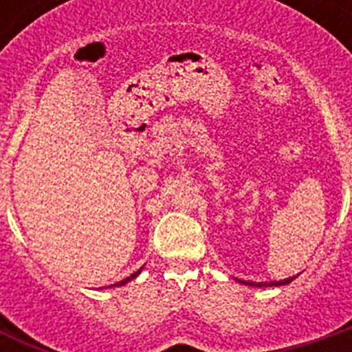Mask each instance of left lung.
I'll return each mask as SVG.
<instances>
[{
  "instance_id": "obj_1",
  "label": "left lung",
  "mask_w": 352,
  "mask_h": 352,
  "mask_svg": "<svg viewBox=\"0 0 352 352\" xmlns=\"http://www.w3.org/2000/svg\"><path fill=\"white\" fill-rule=\"evenodd\" d=\"M298 276V275H296ZM296 276H289L285 280H278V282H247V280H239V284H245V285H254V287H278V285H285V284H291Z\"/></svg>"
}]
</instances>
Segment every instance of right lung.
Returning <instances> with one entry per match:
<instances>
[{
  "instance_id": "obj_1",
  "label": "right lung",
  "mask_w": 352,
  "mask_h": 352,
  "mask_svg": "<svg viewBox=\"0 0 352 352\" xmlns=\"http://www.w3.org/2000/svg\"><path fill=\"white\" fill-rule=\"evenodd\" d=\"M141 270H142V268H141ZM141 270H138V272H135V273H132V275H130V276H126L125 280H121V282H116V284H113V285H114V287H120V285H125V284H126V282H130V280H132V278H135V276H138V275H139V273H141ZM113 285H111V287H113Z\"/></svg>"
}]
</instances>
